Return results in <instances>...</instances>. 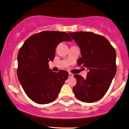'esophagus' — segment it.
Segmentation results:
<instances>
[{
    "instance_id": "34e87169",
    "label": "esophagus",
    "mask_w": 129,
    "mask_h": 129,
    "mask_svg": "<svg viewBox=\"0 0 129 129\" xmlns=\"http://www.w3.org/2000/svg\"><path fill=\"white\" fill-rule=\"evenodd\" d=\"M73 74L72 73H69V77H70V78H71V77H73Z\"/></svg>"
}]
</instances>
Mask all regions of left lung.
Instances as JSON below:
<instances>
[{
    "label": "left lung",
    "instance_id": "left-lung-1",
    "mask_svg": "<svg viewBox=\"0 0 129 129\" xmlns=\"http://www.w3.org/2000/svg\"><path fill=\"white\" fill-rule=\"evenodd\" d=\"M81 50L78 65L88 70L86 78L74 74L77 83L73 90L75 96L84 103L101 99L107 92L116 73V52L110 42L92 32L69 33Z\"/></svg>",
    "mask_w": 129,
    "mask_h": 129
}]
</instances>
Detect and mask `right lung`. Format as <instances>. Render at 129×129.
Returning <instances> with one entry per match:
<instances>
[{
    "label": "right lung",
    "mask_w": 129,
    "mask_h": 129,
    "mask_svg": "<svg viewBox=\"0 0 129 129\" xmlns=\"http://www.w3.org/2000/svg\"><path fill=\"white\" fill-rule=\"evenodd\" d=\"M72 39L66 32L45 31L29 37L20 49L17 56V76L25 92L39 104L55 101L68 77V72L55 73L49 68L55 50L62 42Z\"/></svg>",
    "instance_id": "right-lung-1"
}]
</instances>
